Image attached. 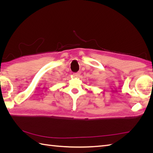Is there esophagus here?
Wrapping results in <instances>:
<instances>
[{"label":"esophagus","mask_w":153,"mask_h":153,"mask_svg":"<svg viewBox=\"0 0 153 153\" xmlns=\"http://www.w3.org/2000/svg\"><path fill=\"white\" fill-rule=\"evenodd\" d=\"M80 72H77V73H73V75L75 76V77H78L80 76Z\"/></svg>","instance_id":"1"}]
</instances>
